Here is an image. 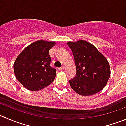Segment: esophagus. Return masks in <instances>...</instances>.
Here are the masks:
<instances>
[{
    "instance_id": "obj_1",
    "label": "esophagus",
    "mask_w": 126,
    "mask_h": 126,
    "mask_svg": "<svg viewBox=\"0 0 126 126\" xmlns=\"http://www.w3.org/2000/svg\"><path fill=\"white\" fill-rule=\"evenodd\" d=\"M64 66H62V67H61L59 68V70H64Z\"/></svg>"
}]
</instances>
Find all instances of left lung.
Masks as SVG:
<instances>
[{
	"label": "left lung",
	"instance_id": "1",
	"mask_svg": "<svg viewBox=\"0 0 126 126\" xmlns=\"http://www.w3.org/2000/svg\"><path fill=\"white\" fill-rule=\"evenodd\" d=\"M74 55L76 75L69 80L78 94L90 96L106 86L111 74L109 62L94 46L84 40L67 43Z\"/></svg>",
	"mask_w": 126,
	"mask_h": 126
}]
</instances>
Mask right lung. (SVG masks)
<instances>
[{"instance_id":"add662e5","label":"right lung","mask_w":126,"mask_h":126,"mask_svg":"<svg viewBox=\"0 0 126 126\" xmlns=\"http://www.w3.org/2000/svg\"><path fill=\"white\" fill-rule=\"evenodd\" d=\"M55 44V41H37L25 47L16 57L14 74L26 89L39 91L54 80L56 70L50 66L49 50Z\"/></svg>"}]
</instances>
